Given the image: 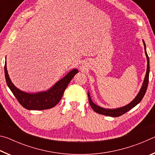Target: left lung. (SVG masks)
Masks as SVG:
<instances>
[{"mask_svg":"<svg viewBox=\"0 0 155 155\" xmlns=\"http://www.w3.org/2000/svg\"><path fill=\"white\" fill-rule=\"evenodd\" d=\"M143 45H144V49H145V53L147 58V61H148V64H147V70H146V74L145 76V78H144L142 87H141L140 92L138 93L137 96L135 97V98L131 102L127 105H126L123 107H120L118 109H104L102 108L101 107H98V105L94 104L92 101H91L90 94L88 93V98H89V103H90V106L91 108L96 113H98L99 114L104 115L107 116H111V117H118L124 114L125 113L129 111L131 109H133V107H135L138 103H140L141 100L143 98L144 95L146 92L147 87H148V81H149V72H150V65H149V57L147 54L146 51V44L145 42L143 41Z\"/></svg>","mask_w":155,"mask_h":155,"instance_id":"8db88e82","label":"left lung"}]
</instances>
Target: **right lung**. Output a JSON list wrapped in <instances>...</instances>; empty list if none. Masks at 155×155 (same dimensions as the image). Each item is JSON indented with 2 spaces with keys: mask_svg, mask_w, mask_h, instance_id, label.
Returning <instances> with one entry per match:
<instances>
[{
  "mask_svg": "<svg viewBox=\"0 0 155 155\" xmlns=\"http://www.w3.org/2000/svg\"><path fill=\"white\" fill-rule=\"evenodd\" d=\"M77 72V69L72 70L48 91L37 94H28L15 87L8 75L6 61L5 64V76L7 85L21 105L28 110L48 109L55 106L61 99L70 81Z\"/></svg>",
  "mask_w": 155,
  "mask_h": 155,
  "instance_id": "add662e5",
  "label": "right lung"
}]
</instances>
